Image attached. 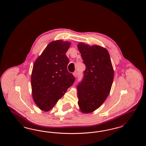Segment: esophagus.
<instances>
[{
	"mask_svg": "<svg viewBox=\"0 0 146 146\" xmlns=\"http://www.w3.org/2000/svg\"><path fill=\"white\" fill-rule=\"evenodd\" d=\"M73 76H74V77H76V76H77V72H74L73 73Z\"/></svg>",
	"mask_w": 146,
	"mask_h": 146,
	"instance_id": "esophagus-1",
	"label": "esophagus"
}]
</instances>
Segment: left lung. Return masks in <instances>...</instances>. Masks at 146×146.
<instances>
[{"label": "left lung", "instance_id": "left-lung-1", "mask_svg": "<svg viewBox=\"0 0 146 146\" xmlns=\"http://www.w3.org/2000/svg\"><path fill=\"white\" fill-rule=\"evenodd\" d=\"M77 46L86 66L83 79L77 86L78 104L80 111L89 113L98 108L108 97L114 78V70L106 48L82 42Z\"/></svg>", "mask_w": 146, "mask_h": 146}]
</instances>
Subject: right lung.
Wrapping results in <instances>:
<instances>
[{"mask_svg": "<svg viewBox=\"0 0 146 146\" xmlns=\"http://www.w3.org/2000/svg\"><path fill=\"white\" fill-rule=\"evenodd\" d=\"M70 45V42L62 40L50 42L33 64L32 97L42 111L51 110L75 80L67 70L69 59L66 53Z\"/></svg>", "mask_w": 146, "mask_h": 146, "instance_id": "obj_1", "label": "right lung"}]
</instances>
